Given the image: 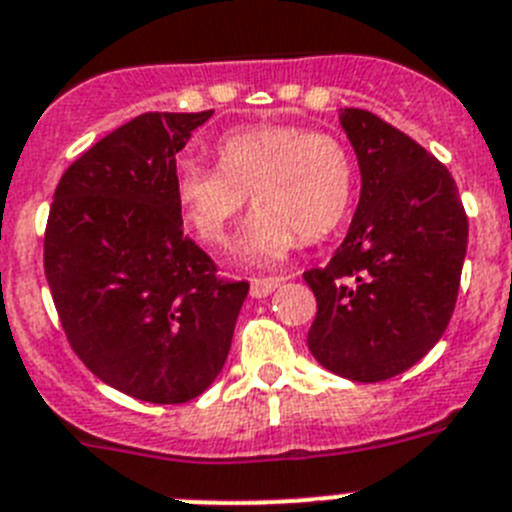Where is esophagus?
<instances>
[{"label":"esophagus","instance_id":"34e87169","mask_svg":"<svg viewBox=\"0 0 512 512\" xmlns=\"http://www.w3.org/2000/svg\"><path fill=\"white\" fill-rule=\"evenodd\" d=\"M278 285H280L278 278H255V280H252V285H250V296L252 298H265V296H270V293H273Z\"/></svg>","mask_w":512,"mask_h":512}]
</instances>
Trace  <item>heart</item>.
Instances as JSON below:
<instances>
[{
  "label": "heart",
  "mask_w": 512,
  "mask_h": 512,
  "mask_svg": "<svg viewBox=\"0 0 512 512\" xmlns=\"http://www.w3.org/2000/svg\"><path fill=\"white\" fill-rule=\"evenodd\" d=\"M219 168L181 163L176 204L204 245H224L252 193L257 214L239 252L273 265L296 247L334 232L352 204L354 165L344 142L296 124H255L224 135Z\"/></svg>",
  "instance_id": "b5f03b06"
}]
</instances>
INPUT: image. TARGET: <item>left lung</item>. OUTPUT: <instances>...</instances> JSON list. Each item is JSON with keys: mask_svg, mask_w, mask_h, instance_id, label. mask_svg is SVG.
Returning <instances> with one entry per match:
<instances>
[{"mask_svg": "<svg viewBox=\"0 0 512 512\" xmlns=\"http://www.w3.org/2000/svg\"><path fill=\"white\" fill-rule=\"evenodd\" d=\"M362 191L326 267L303 273L316 296L308 349L354 382L413 367L449 326L467 255V214L444 163L365 109L339 112Z\"/></svg>", "mask_w": 512, "mask_h": 512, "instance_id": "left-lung-1", "label": "left lung"}]
</instances>
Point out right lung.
<instances>
[{
	"label": "right lung",
	"mask_w": 512,
	"mask_h": 512,
	"mask_svg": "<svg viewBox=\"0 0 512 512\" xmlns=\"http://www.w3.org/2000/svg\"><path fill=\"white\" fill-rule=\"evenodd\" d=\"M209 112H147L68 165L45 227V278L68 344L119 393L199 398L227 362L250 283L183 234L176 153Z\"/></svg>",
	"instance_id": "add662e5"
}]
</instances>
